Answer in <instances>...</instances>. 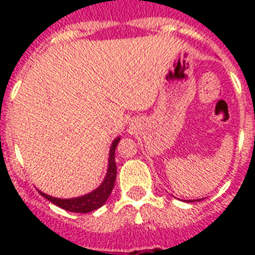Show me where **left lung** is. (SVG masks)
I'll use <instances>...</instances> for the list:
<instances>
[{
  "label": "left lung",
  "mask_w": 255,
  "mask_h": 255,
  "mask_svg": "<svg viewBox=\"0 0 255 255\" xmlns=\"http://www.w3.org/2000/svg\"><path fill=\"white\" fill-rule=\"evenodd\" d=\"M201 200V198H200ZM200 200H189V202H194V201H200Z\"/></svg>",
  "instance_id": "left-lung-1"
}]
</instances>
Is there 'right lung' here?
<instances>
[{
  "label": "right lung",
  "mask_w": 255,
  "mask_h": 255,
  "mask_svg": "<svg viewBox=\"0 0 255 255\" xmlns=\"http://www.w3.org/2000/svg\"><path fill=\"white\" fill-rule=\"evenodd\" d=\"M120 141V136H118L111 144L110 148V157H108V168L106 177H104L103 182L100 184L96 189L92 192L79 197L74 198H58L49 196V194L43 193L41 190H38L41 196L49 200L50 202H53L54 205L59 206L62 209L67 210V212H74V213H90L92 210L99 209L100 206H103L107 201V198L110 197L114 185H115L116 180V163H115V149L118 143Z\"/></svg>",
  "instance_id": "right-lung-1"
}]
</instances>
